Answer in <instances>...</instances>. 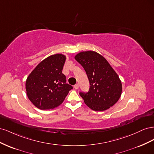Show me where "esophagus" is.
<instances>
[{"label": "esophagus", "instance_id": "obj_1", "mask_svg": "<svg viewBox=\"0 0 154 154\" xmlns=\"http://www.w3.org/2000/svg\"><path fill=\"white\" fill-rule=\"evenodd\" d=\"M74 88H75V89H78V88H79V85L78 84V83H76V85H74Z\"/></svg>", "mask_w": 154, "mask_h": 154}]
</instances>
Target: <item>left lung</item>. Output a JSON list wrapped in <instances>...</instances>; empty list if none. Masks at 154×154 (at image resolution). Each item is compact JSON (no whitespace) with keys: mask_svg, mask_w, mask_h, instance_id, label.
Returning a JSON list of instances; mask_svg holds the SVG:
<instances>
[{"mask_svg":"<svg viewBox=\"0 0 154 154\" xmlns=\"http://www.w3.org/2000/svg\"><path fill=\"white\" fill-rule=\"evenodd\" d=\"M74 58L84 68L90 83L89 91L80 92L85 103L94 111L110 108L120 98L122 83L108 61L93 51H82Z\"/></svg>","mask_w":154,"mask_h":154,"instance_id":"8db88e82","label":"left lung"}]
</instances>
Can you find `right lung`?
<instances>
[{"label":"right lung","instance_id":"obj_1","mask_svg":"<svg viewBox=\"0 0 154 154\" xmlns=\"http://www.w3.org/2000/svg\"><path fill=\"white\" fill-rule=\"evenodd\" d=\"M62 54L51 55L40 62L27 76L26 94L40 110H50L61 105L72 87L66 83L62 69L66 62Z\"/></svg>","mask_w":154,"mask_h":154}]
</instances>
